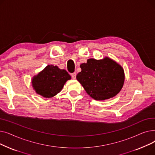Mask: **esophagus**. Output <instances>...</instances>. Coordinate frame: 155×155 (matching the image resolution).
<instances>
[{
	"instance_id": "esophagus-1",
	"label": "esophagus",
	"mask_w": 155,
	"mask_h": 155,
	"mask_svg": "<svg viewBox=\"0 0 155 155\" xmlns=\"http://www.w3.org/2000/svg\"><path fill=\"white\" fill-rule=\"evenodd\" d=\"M76 75H77V74H76L75 72H73V73H72L71 74V77H72L73 79H75Z\"/></svg>"
}]
</instances>
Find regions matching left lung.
<instances>
[{"instance_id":"1","label":"left lung","mask_w":155,"mask_h":155,"mask_svg":"<svg viewBox=\"0 0 155 155\" xmlns=\"http://www.w3.org/2000/svg\"><path fill=\"white\" fill-rule=\"evenodd\" d=\"M82 71L77 80L86 92L97 101H104L116 96L124 82V71L120 64L109 57L102 60L88 59L80 64Z\"/></svg>"}]
</instances>
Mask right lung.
<instances>
[{"label": "right lung", "instance_id": "right-lung-1", "mask_svg": "<svg viewBox=\"0 0 155 155\" xmlns=\"http://www.w3.org/2000/svg\"><path fill=\"white\" fill-rule=\"evenodd\" d=\"M71 76L65 70L49 64L32 80V86L36 92L45 98H51L58 94Z\"/></svg>", "mask_w": 155, "mask_h": 155}]
</instances>
